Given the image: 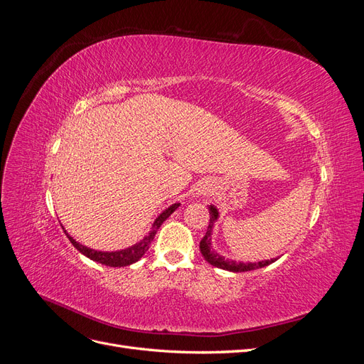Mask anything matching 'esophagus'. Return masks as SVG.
Segmentation results:
<instances>
[{"mask_svg":"<svg viewBox=\"0 0 364 364\" xmlns=\"http://www.w3.org/2000/svg\"><path fill=\"white\" fill-rule=\"evenodd\" d=\"M211 193V186H209L206 182H203L202 185H199V188H197V194H202V196H206Z\"/></svg>","mask_w":364,"mask_h":364,"instance_id":"1","label":"esophagus"}]
</instances>
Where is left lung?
Listing matches in <instances>:
<instances>
[{
	"instance_id": "1",
	"label": "left lung",
	"mask_w": 364,
	"mask_h": 364,
	"mask_svg": "<svg viewBox=\"0 0 364 364\" xmlns=\"http://www.w3.org/2000/svg\"><path fill=\"white\" fill-rule=\"evenodd\" d=\"M218 217V211L215 206H209V225L206 229V234L200 241V252L203 258L213 264L214 267L223 269V270H229V272H249V270H255V269H261L266 267L269 264L277 261V258L273 259H267V261H259V262H237L232 259H225V257L218 255L217 252H214V249L211 247V234H213V228H214V222Z\"/></svg>"
}]
</instances>
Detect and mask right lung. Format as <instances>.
Masks as SVG:
<instances>
[{
	"label": "right lung",
	"instance_id": "obj_1",
	"mask_svg": "<svg viewBox=\"0 0 364 364\" xmlns=\"http://www.w3.org/2000/svg\"><path fill=\"white\" fill-rule=\"evenodd\" d=\"M179 208V203H174L171 205L170 208L165 209V211L155 220V223H153V228L150 230V234L147 237H144V240H141L138 245L132 246V247H127V249H123V250H117V252H100V250H94V249H90L86 247L80 243H77V241L70 237L67 234V230H65V234H67L68 240L73 243V246L79 250L80 253H83L85 257L91 258L92 261H97L100 264H105V266H109V267H124V266H130V264L136 262L139 258H142V255L149 250L150 245L153 238H155L158 229L161 228V225L167 220L176 209Z\"/></svg>",
	"mask_w": 364,
	"mask_h": 364
}]
</instances>
